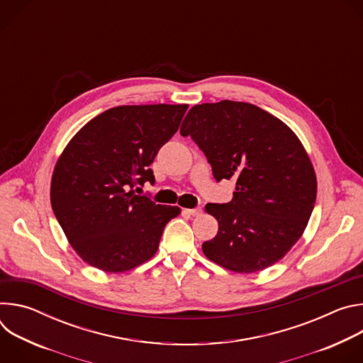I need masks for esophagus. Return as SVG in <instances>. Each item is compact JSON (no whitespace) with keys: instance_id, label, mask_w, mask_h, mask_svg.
<instances>
[{"instance_id":"34e87169","label":"esophagus","mask_w":363,"mask_h":363,"mask_svg":"<svg viewBox=\"0 0 363 363\" xmlns=\"http://www.w3.org/2000/svg\"><path fill=\"white\" fill-rule=\"evenodd\" d=\"M185 213H186V214H189V216H192V217H198V216H201V214H202V210H201L199 206H198V208H189V210H185Z\"/></svg>"}]
</instances>
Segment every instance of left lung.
<instances>
[{"label": "left lung", "mask_w": 363, "mask_h": 363, "mask_svg": "<svg viewBox=\"0 0 363 363\" xmlns=\"http://www.w3.org/2000/svg\"><path fill=\"white\" fill-rule=\"evenodd\" d=\"M182 136L203 152L213 175L234 179L227 203H206L217 235L202 244L211 262L235 273L262 272L287 254L315 208L318 182L294 132L251 103L223 100L195 105Z\"/></svg>", "instance_id": "obj_1"}]
</instances>
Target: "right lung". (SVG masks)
<instances>
[{
    "label": "right lung",
    "instance_id": "right-lung-1",
    "mask_svg": "<svg viewBox=\"0 0 363 363\" xmlns=\"http://www.w3.org/2000/svg\"><path fill=\"white\" fill-rule=\"evenodd\" d=\"M188 105L118 106L87 122L69 142L51 178V208L83 262L122 273L157 252L181 210L133 188L155 184L149 165L178 130Z\"/></svg>",
    "mask_w": 363,
    "mask_h": 363
}]
</instances>
